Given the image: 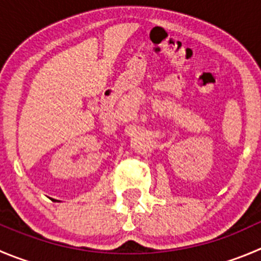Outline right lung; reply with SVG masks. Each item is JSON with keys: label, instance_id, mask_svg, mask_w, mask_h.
<instances>
[{"label": "right lung", "instance_id": "right-lung-1", "mask_svg": "<svg viewBox=\"0 0 261 261\" xmlns=\"http://www.w3.org/2000/svg\"><path fill=\"white\" fill-rule=\"evenodd\" d=\"M54 201H55V200H54Z\"/></svg>", "mask_w": 261, "mask_h": 261}]
</instances>
